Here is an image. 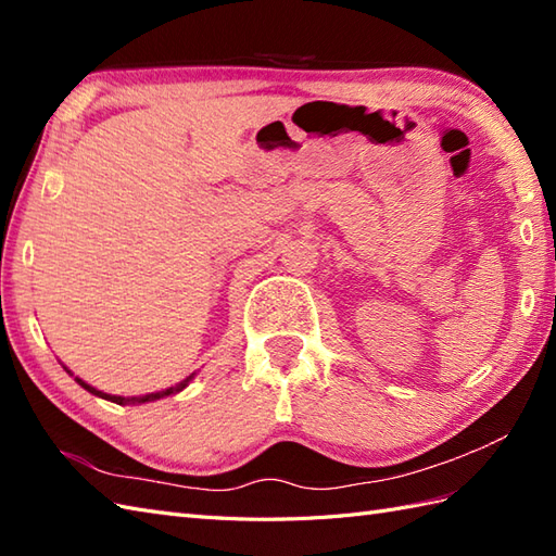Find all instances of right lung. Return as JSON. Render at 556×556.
Here are the masks:
<instances>
[{"mask_svg": "<svg viewBox=\"0 0 556 556\" xmlns=\"http://www.w3.org/2000/svg\"><path fill=\"white\" fill-rule=\"evenodd\" d=\"M191 379H193V374H191V377H187L185 381H179L177 386H173V389H167V391H159V393H149V395H139V397H121V395H109V393H101V391L92 389V386H89V383H85L83 379H77V377H75V381H77V383H80L85 391H89V393H94V395H99V397H103V400H111V403H118V405H127V403H130V405H135V403H151V400H159V397H165V395H170V393H179V391H182V389H185V386H187V383H189Z\"/></svg>", "mask_w": 556, "mask_h": 556, "instance_id": "obj_1", "label": "right lung"}]
</instances>
